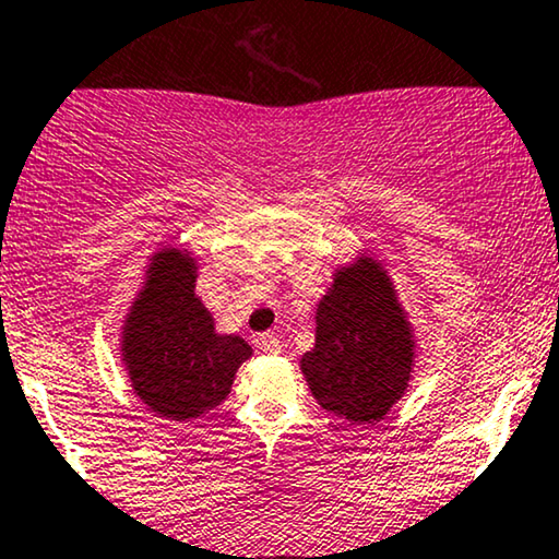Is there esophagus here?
Returning <instances> with one entry per match:
<instances>
[{
	"mask_svg": "<svg viewBox=\"0 0 559 559\" xmlns=\"http://www.w3.org/2000/svg\"><path fill=\"white\" fill-rule=\"evenodd\" d=\"M258 343H260V348H263L265 353H281V341H278V335H273V332H263V335L258 337Z\"/></svg>",
	"mask_w": 559,
	"mask_h": 559,
	"instance_id": "obj_1",
	"label": "esophagus"
}]
</instances>
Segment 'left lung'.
Instances as JSON below:
<instances>
[{"instance_id": "8db88e82", "label": "left lung", "mask_w": 559, "mask_h": 559, "mask_svg": "<svg viewBox=\"0 0 559 559\" xmlns=\"http://www.w3.org/2000/svg\"><path fill=\"white\" fill-rule=\"evenodd\" d=\"M314 320V348L301 356L314 400L356 426H373L405 394L415 358L390 275L371 258L341 267Z\"/></svg>"}]
</instances>
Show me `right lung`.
<instances>
[{"mask_svg": "<svg viewBox=\"0 0 559 559\" xmlns=\"http://www.w3.org/2000/svg\"><path fill=\"white\" fill-rule=\"evenodd\" d=\"M123 364L133 392L169 420L198 418L227 400L252 348L239 335H218L195 296V263L165 247L146 267L144 288L123 324Z\"/></svg>", "mask_w": 559, "mask_h": 559, "instance_id": "1", "label": "right lung"}]
</instances>
